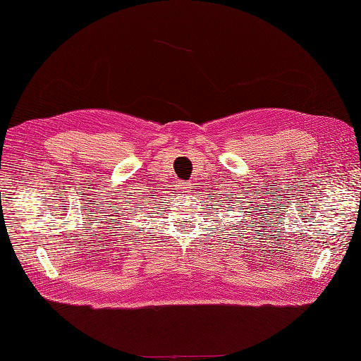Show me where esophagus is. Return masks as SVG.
<instances>
[{
  "label": "esophagus",
  "mask_w": 361,
  "mask_h": 361,
  "mask_svg": "<svg viewBox=\"0 0 361 361\" xmlns=\"http://www.w3.org/2000/svg\"><path fill=\"white\" fill-rule=\"evenodd\" d=\"M176 188H178L180 193H188V191H190V185H188L187 182H183V180L176 182Z\"/></svg>",
  "instance_id": "34e87169"
}]
</instances>
